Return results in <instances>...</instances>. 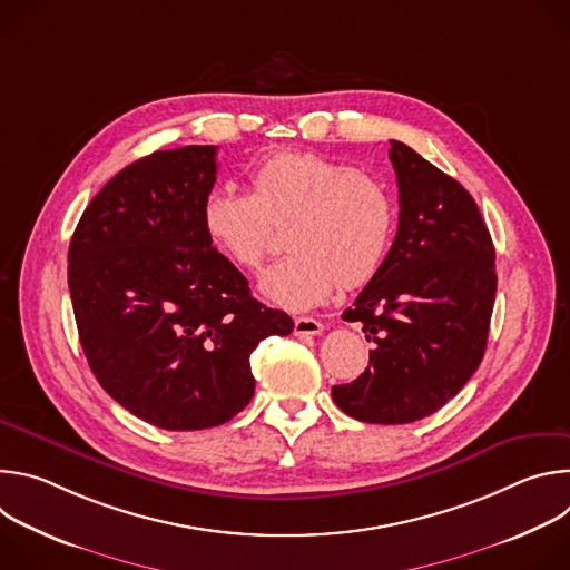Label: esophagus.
Returning <instances> with one entry per match:
<instances>
[{
	"label": "esophagus",
	"mask_w": 570,
	"mask_h": 570,
	"mask_svg": "<svg viewBox=\"0 0 570 570\" xmlns=\"http://www.w3.org/2000/svg\"><path fill=\"white\" fill-rule=\"evenodd\" d=\"M324 332V324L315 317H295V334L297 336H320Z\"/></svg>",
	"instance_id": "obj_1"
}]
</instances>
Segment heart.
I'll return each mask as SVG.
<instances>
[{
	"label": "heart",
	"mask_w": 570,
	"mask_h": 570,
	"mask_svg": "<svg viewBox=\"0 0 570 570\" xmlns=\"http://www.w3.org/2000/svg\"><path fill=\"white\" fill-rule=\"evenodd\" d=\"M250 187V194L212 189L200 225L227 262L257 271L271 246V225L286 223L282 240L291 253L259 277V291L277 306L313 308L336 284L363 286L383 266L396 207L361 169L308 150H279L253 169Z\"/></svg>",
	"instance_id": "1"
}]
</instances>
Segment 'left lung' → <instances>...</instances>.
<instances>
[{
  "label": "left lung",
  "instance_id": "left-lung-1",
  "mask_svg": "<svg viewBox=\"0 0 570 570\" xmlns=\"http://www.w3.org/2000/svg\"><path fill=\"white\" fill-rule=\"evenodd\" d=\"M399 187L392 248L343 317L363 322L367 370L332 396L367 424L433 415L478 370L497 297L494 243L471 194L390 139Z\"/></svg>",
  "mask_w": 570,
  "mask_h": 570
}]
</instances>
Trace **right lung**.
Wrapping results in <instances>:
<instances>
[{
	"label": "right lung",
	"mask_w": 570,
	"mask_h": 570,
	"mask_svg": "<svg viewBox=\"0 0 570 570\" xmlns=\"http://www.w3.org/2000/svg\"><path fill=\"white\" fill-rule=\"evenodd\" d=\"M216 169V146L155 150L92 198L69 243L90 370L126 411L167 431L229 422L255 394L250 354L293 332L203 232Z\"/></svg>",
	"instance_id": "1"
}]
</instances>
